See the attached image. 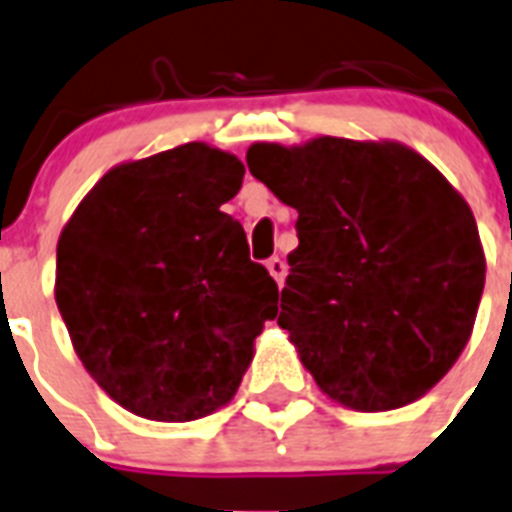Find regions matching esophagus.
<instances>
[{
    "mask_svg": "<svg viewBox=\"0 0 512 512\" xmlns=\"http://www.w3.org/2000/svg\"><path fill=\"white\" fill-rule=\"evenodd\" d=\"M265 265H268L270 276L276 278L278 284H284V278H286V263H284V260H281V257H270Z\"/></svg>",
    "mask_w": 512,
    "mask_h": 512,
    "instance_id": "esophagus-1",
    "label": "esophagus"
}]
</instances>
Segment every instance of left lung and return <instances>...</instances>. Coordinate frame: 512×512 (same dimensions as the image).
Masks as SVG:
<instances>
[{"label":"left lung","mask_w":512,"mask_h":512,"mask_svg":"<svg viewBox=\"0 0 512 512\" xmlns=\"http://www.w3.org/2000/svg\"><path fill=\"white\" fill-rule=\"evenodd\" d=\"M247 165L299 213L278 326L315 384L363 413L423 397L468 344L484 292L465 199L394 141L252 144Z\"/></svg>","instance_id":"obj_1"}]
</instances>
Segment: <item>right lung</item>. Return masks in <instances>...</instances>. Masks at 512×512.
I'll return each mask as SVG.
<instances>
[{"instance_id":"obj_1","label":"right lung","mask_w":512,"mask_h":512,"mask_svg":"<svg viewBox=\"0 0 512 512\" xmlns=\"http://www.w3.org/2000/svg\"><path fill=\"white\" fill-rule=\"evenodd\" d=\"M242 178L234 155L191 141L112 168L62 228L54 299L76 355L141 418L226 405L276 318V281L220 210Z\"/></svg>"}]
</instances>
